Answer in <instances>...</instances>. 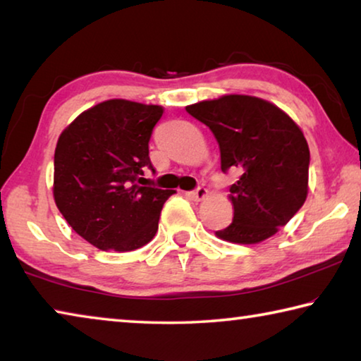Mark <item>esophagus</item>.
I'll return each instance as SVG.
<instances>
[{
    "mask_svg": "<svg viewBox=\"0 0 361 361\" xmlns=\"http://www.w3.org/2000/svg\"><path fill=\"white\" fill-rule=\"evenodd\" d=\"M188 195L189 197H191L192 200H204L205 197H209V191H207L205 188H197L195 189V191H192V192H188Z\"/></svg>",
    "mask_w": 361,
    "mask_h": 361,
    "instance_id": "34e87169",
    "label": "esophagus"
}]
</instances>
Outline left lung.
I'll use <instances>...</instances> for the list:
<instances>
[{
  "instance_id": "obj_1",
  "label": "left lung",
  "mask_w": 361,
  "mask_h": 361,
  "mask_svg": "<svg viewBox=\"0 0 361 361\" xmlns=\"http://www.w3.org/2000/svg\"><path fill=\"white\" fill-rule=\"evenodd\" d=\"M215 135L221 170L237 169L231 186L234 219L218 239L253 245L277 234L309 192V145L283 109L253 95L229 94L188 105Z\"/></svg>"
}]
</instances>
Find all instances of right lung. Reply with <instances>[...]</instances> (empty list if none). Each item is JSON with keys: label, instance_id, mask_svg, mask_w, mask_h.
<instances>
[{"label": "right lung", "instance_id": "1", "mask_svg": "<svg viewBox=\"0 0 361 361\" xmlns=\"http://www.w3.org/2000/svg\"><path fill=\"white\" fill-rule=\"evenodd\" d=\"M161 105L111 99L85 109L60 133L54 200L73 231L99 250L132 252L156 235L175 191L140 186L151 169L149 138Z\"/></svg>", "mask_w": 361, "mask_h": 361}]
</instances>
